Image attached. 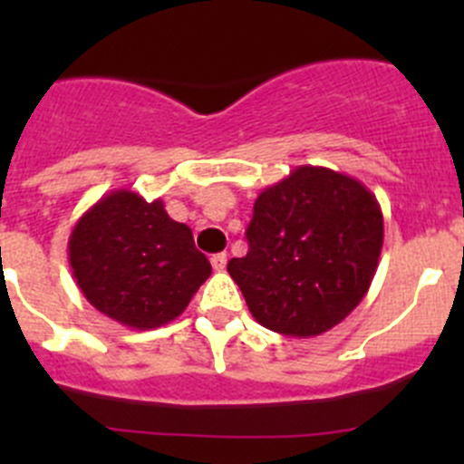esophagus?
I'll use <instances>...</instances> for the list:
<instances>
[{
	"label": "esophagus",
	"instance_id": "34e87169",
	"mask_svg": "<svg viewBox=\"0 0 464 464\" xmlns=\"http://www.w3.org/2000/svg\"><path fill=\"white\" fill-rule=\"evenodd\" d=\"M227 254H215L213 258H210V265H213L215 271H224L227 269Z\"/></svg>",
	"mask_w": 464,
	"mask_h": 464
}]
</instances>
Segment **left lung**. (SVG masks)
Listing matches in <instances>:
<instances>
[{"mask_svg":"<svg viewBox=\"0 0 464 464\" xmlns=\"http://www.w3.org/2000/svg\"><path fill=\"white\" fill-rule=\"evenodd\" d=\"M249 251L228 260L249 312L285 336L323 334L368 294L383 245L377 198L354 177L298 166L254 204Z\"/></svg>","mask_w":464,"mask_h":464,"instance_id":"left-lung-1","label":"left lung"}]
</instances>
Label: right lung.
<instances>
[{
  "label": "right lung",
  "mask_w": 464,
  "mask_h": 464,
  "mask_svg": "<svg viewBox=\"0 0 464 464\" xmlns=\"http://www.w3.org/2000/svg\"><path fill=\"white\" fill-rule=\"evenodd\" d=\"M69 265L101 314L134 330L175 321L210 276L193 231L161 199L119 188L89 206L69 236Z\"/></svg>",
  "instance_id": "add662e5"
}]
</instances>
